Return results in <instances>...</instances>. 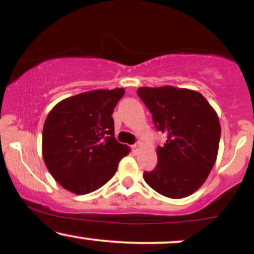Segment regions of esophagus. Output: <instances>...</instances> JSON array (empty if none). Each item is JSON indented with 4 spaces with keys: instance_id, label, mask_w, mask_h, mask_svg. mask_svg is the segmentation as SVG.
<instances>
[{
    "instance_id": "obj_1",
    "label": "esophagus",
    "mask_w": 254,
    "mask_h": 254,
    "mask_svg": "<svg viewBox=\"0 0 254 254\" xmlns=\"http://www.w3.org/2000/svg\"><path fill=\"white\" fill-rule=\"evenodd\" d=\"M141 148H142V143L141 142H137V143H135L132 145V150H133V153H138L139 150H141Z\"/></svg>"
}]
</instances>
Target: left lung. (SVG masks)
I'll return each mask as SVG.
<instances>
[{"label": "left lung", "instance_id": "obj_1", "mask_svg": "<svg viewBox=\"0 0 254 254\" xmlns=\"http://www.w3.org/2000/svg\"><path fill=\"white\" fill-rule=\"evenodd\" d=\"M137 94L157 130L167 135L156 149L155 170L143 173L145 183L168 198L190 196L205 183L217 159L221 125L216 111L196 90L141 87Z\"/></svg>", "mask_w": 254, "mask_h": 254}]
</instances>
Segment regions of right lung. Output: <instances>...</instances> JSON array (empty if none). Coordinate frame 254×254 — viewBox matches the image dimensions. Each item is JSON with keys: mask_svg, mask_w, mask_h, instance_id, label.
Masks as SVG:
<instances>
[{"mask_svg": "<svg viewBox=\"0 0 254 254\" xmlns=\"http://www.w3.org/2000/svg\"><path fill=\"white\" fill-rule=\"evenodd\" d=\"M124 88L94 89L63 99L43 127V159L54 179L75 194L98 190L130 148L115 137L112 113Z\"/></svg>", "mask_w": 254, "mask_h": 254, "instance_id": "right-lung-1", "label": "right lung"}]
</instances>
